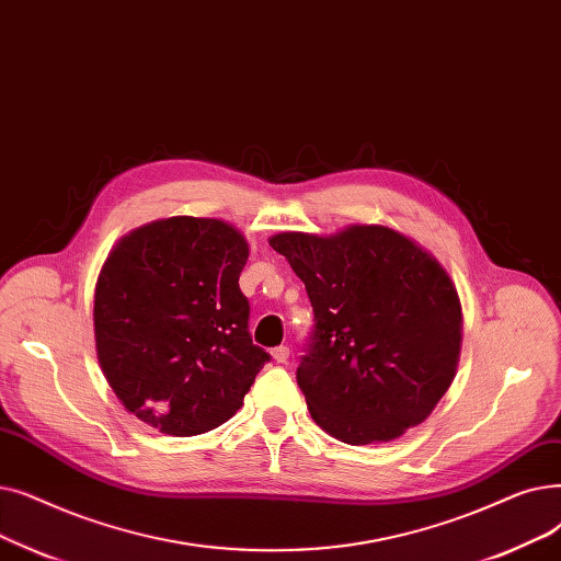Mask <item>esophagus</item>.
<instances>
[{
    "label": "esophagus",
    "instance_id": "34e87169",
    "mask_svg": "<svg viewBox=\"0 0 561 561\" xmlns=\"http://www.w3.org/2000/svg\"><path fill=\"white\" fill-rule=\"evenodd\" d=\"M272 356H274V360L278 363V365H283V363H287V358H289V346H285V344H280V346H276V350L272 352Z\"/></svg>",
    "mask_w": 561,
    "mask_h": 561
}]
</instances>
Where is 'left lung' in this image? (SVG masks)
Segmentation results:
<instances>
[{
    "mask_svg": "<svg viewBox=\"0 0 561 561\" xmlns=\"http://www.w3.org/2000/svg\"><path fill=\"white\" fill-rule=\"evenodd\" d=\"M306 283L314 331L297 367L312 420L350 445L388 443L455 381L461 304L438 260L388 226L270 239Z\"/></svg>",
    "mask_w": 561,
    "mask_h": 561,
    "instance_id": "8db88e82",
    "label": "left lung"
}]
</instances>
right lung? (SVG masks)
Here are the masks:
<instances>
[{"label": "right lung", "mask_w": 561, "mask_h": 561, "mask_svg": "<svg viewBox=\"0 0 561 561\" xmlns=\"http://www.w3.org/2000/svg\"><path fill=\"white\" fill-rule=\"evenodd\" d=\"M247 260V239L230 224L171 217L125 234L102 264L100 367L123 407L162 434L217 430L272 358L249 333L239 289Z\"/></svg>", "instance_id": "1"}]
</instances>
